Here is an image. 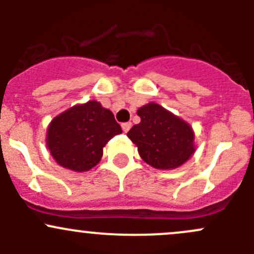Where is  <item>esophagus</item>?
<instances>
[{
    "label": "esophagus",
    "mask_w": 254,
    "mask_h": 254,
    "mask_svg": "<svg viewBox=\"0 0 254 254\" xmlns=\"http://www.w3.org/2000/svg\"><path fill=\"white\" fill-rule=\"evenodd\" d=\"M130 127H131V123H123L122 124V129L124 132H127L130 130Z\"/></svg>",
    "instance_id": "obj_1"
}]
</instances>
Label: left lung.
Masks as SVG:
<instances>
[{"mask_svg":"<svg viewBox=\"0 0 254 254\" xmlns=\"http://www.w3.org/2000/svg\"><path fill=\"white\" fill-rule=\"evenodd\" d=\"M137 115L141 122L127 135L146 163L158 170H172L190 158L195 150L194 132L184 120L156 103L141 107Z\"/></svg>","mask_w":254,"mask_h":254,"instance_id":"8db88e82","label":"left lung"}]
</instances>
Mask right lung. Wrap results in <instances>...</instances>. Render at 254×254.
Masks as SVG:
<instances>
[{"instance_id": "1", "label": "right lung", "mask_w": 254, "mask_h": 254, "mask_svg": "<svg viewBox=\"0 0 254 254\" xmlns=\"http://www.w3.org/2000/svg\"><path fill=\"white\" fill-rule=\"evenodd\" d=\"M122 127L111 111L89 101L54 118L47 135L49 151L63 167L86 172L101 161L103 147Z\"/></svg>"}]
</instances>
